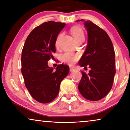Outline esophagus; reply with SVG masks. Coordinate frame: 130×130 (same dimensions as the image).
<instances>
[{"instance_id":"34e87169","label":"esophagus","mask_w":130,"mask_h":130,"mask_svg":"<svg viewBox=\"0 0 130 130\" xmlns=\"http://www.w3.org/2000/svg\"><path fill=\"white\" fill-rule=\"evenodd\" d=\"M75 70V68L73 67H70V72H74Z\"/></svg>"}]
</instances>
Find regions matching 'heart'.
Wrapping results in <instances>:
<instances>
[{
    "label": "heart",
    "mask_w": 130,
    "mask_h": 130,
    "mask_svg": "<svg viewBox=\"0 0 130 130\" xmlns=\"http://www.w3.org/2000/svg\"><path fill=\"white\" fill-rule=\"evenodd\" d=\"M71 32H72L73 36L76 41H78L81 40H85V34L83 29L79 27V26H74V27L72 28V29H71ZM61 37V34H59L57 37L56 40V47L58 46L59 41ZM79 55L73 52H66L61 56V60L62 61L64 62V63H68L70 65L75 63L79 59Z\"/></svg>",
    "instance_id": "heart-1"
}]
</instances>
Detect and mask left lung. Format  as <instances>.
<instances>
[{
    "label": "left lung",
    "instance_id": "obj_1",
    "mask_svg": "<svg viewBox=\"0 0 130 130\" xmlns=\"http://www.w3.org/2000/svg\"><path fill=\"white\" fill-rule=\"evenodd\" d=\"M85 21L77 20L76 22ZM88 32L86 50L79 61L82 67L90 69L89 73L81 72L78 89L85 98L101 100L111 90L115 74V51L107 33L90 21L84 22Z\"/></svg>",
    "mask_w": 130,
    "mask_h": 130
}]
</instances>
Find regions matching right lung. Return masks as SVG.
I'll return each mask as SVG.
<instances>
[{"mask_svg": "<svg viewBox=\"0 0 130 130\" xmlns=\"http://www.w3.org/2000/svg\"><path fill=\"white\" fill-rule=\"evenodd\" d=\"M64 23L48 21L31 32L22 51V72L25 85L35 100L42 104L53 101L58 95L61 82L69 73V67L58 65L56 70L48 66L54 58L56 40Z\"/></svg>", "mask_w": 130, "mask_h": 130, "instance_id": "obj_1", "label": "right lung"}]
</instances>
